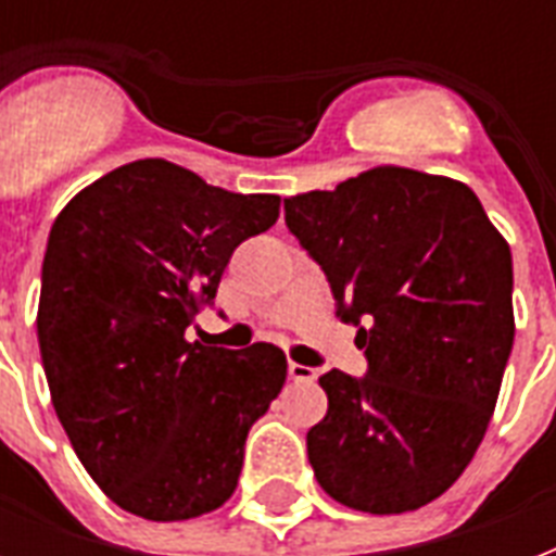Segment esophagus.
Here are the masks:
<instances>
[{
	"label": "esophagus",
	"mask_w": 556,
	"mask_h": 556,
	"mask_svg": "<svg viewBox=\"0 0 556 556\" xmlns=\"http://www.w3.org/2000/svg\"><path fill=\"white\" fill-rule=\"evenodd\" d=\"M288 375H291V378H294V380H314V378H317V371H314L312 366L294 364V361L288 364Z\"/></svg>",
	"instance_id": "obj_1"
}]
</instances>
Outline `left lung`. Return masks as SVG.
I'll use <instances>...</instances> for the list:
<instances>
[{"label":"left lung","mask_w":556,"mask_h":556,"mask_svg":"<svg viewBox=\"0 0 556 556\" xmlns=\"http://www.w3.org/2000/svg\"><path fill=\"white\" fill-rule=\"evenodd\" d=\"M286 225L357 326L364 378H320L305 444L331 500L404 514L439 500L484 439L514 346V262L462 181L375 167L286 199Z\"/></svg>","instance_id":"8db88e82"}]
</instances>
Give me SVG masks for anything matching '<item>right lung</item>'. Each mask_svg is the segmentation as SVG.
<instances>
[{"label": "right lung", "instance_id": "right-lung-1", "mask_svg": "<svg viewBox=\"0 0 556 556\" xmlns=\"http://www.w3.org/2000/svg\"><path fill=\"white\" fill-rule=\"evenodd\" d=\"M277 216L279 195L143 159L77 192L51 227L37 312L51 404L100 491L135 517L178 522L233 496L286 355L201 346L187 329L236 248Z\"/></svg>", "mask_w": 556, "mask_h": 556}]
</instances>
